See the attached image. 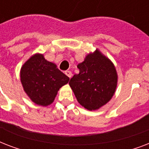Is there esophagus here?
Instances as JSON below:
<instances>
[{"label": "esophagus", "mask_w": 149, "mask_h": 149, "mask_svg": "<svg viewBox=\"0 0 149 149\" xmlns=\"http://www.w3.org/2000/svg\"><path fill=\"white\" fill-rule=\"evenodd\" d=\"M65 75H66V76L69 77V78H71V77H72V72H70V71L67 70V71H65Z\"/></svg>", "instance_id": "esophagus-1"}]
</instances>
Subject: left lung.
Wrapping results in <instances>:
<instances>
[{"instance_id": "obj_1", "label": "left lung", "mask_w": 149, "mask_h": 149, "mask_svg": "<svg viewBox=\"0 0 149 149\" xmlns=\"http://www.w3.org/2000/svg\"><path fill=\"white\" fill-rule=\"evenodd\" d=\"M79 74L70 79L72 88L79 104L90 111L99 109L112 98L118 83L115 67L98 50L87 55L77 65Z\"/></svg>"}]
</instances>
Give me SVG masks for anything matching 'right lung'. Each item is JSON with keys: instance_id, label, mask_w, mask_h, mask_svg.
<instances>
[{"instance_id": "1", "label": "right lung", "mask_w": 149, "mask_h": 149, "mask_svg": "<svg viewBox=\"0 0 149 149\" xmlns=\"http://www.w3.org/2000/svg\"><path fill=\"white\" fill-rule=\"evenodd\" d=\"M69 80L56 65L45 60L41 54L31 56L21 70L24 91L35 104L41 106L52 104L59 88Z\"/></svg>"}]
</instances>
